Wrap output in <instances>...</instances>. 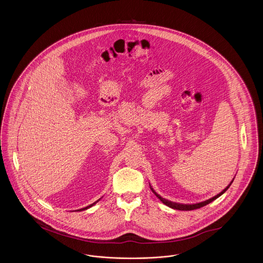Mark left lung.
<instances>
[{"instance_id":"left-lung-1","label":"left lung","mask_w":263,"mask_h":263,"mask_svg":"<svg viewBox=\"0 0 263 263\" xmlns=\"http://www.w3.org/2000/svg\"><path fill=\"white\" fill-rule=\"evenodd\" d=\"M234 179L235 177L233 178L231 182H230V184L225 188V189L223 190L222 192H220L219 194H217L216 196H214V197H212L211 199H209V200H204V201H200V202H198V203H191V204H185V203H178V202H173V201H170L168 200H165L164 198H161L158 194H157V192L155 191V190L152 188V186H149L151 187V190L153 191V193L158 197L159 200H161L165 205H167L169 208H171V209H173V210H197V209H200V208H202V206H204V205H206V204H209L210 202L211 201H213L214 200H216L217 198H219L221 195H223L228 188L231 186L232 183H233V181H234Z\"/></svg>"}]
</instances>
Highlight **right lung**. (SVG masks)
<instances>
[{"mask_svg":"<svg viewBox=\"0 0 263 263\" xmlns=\"http://www.w3.org/2000/svg\"><path fill=\"white\" fill-rule=\"evenodd\" d=\"M100 200H101V199H100ZM97 200V201H95V202H93V203H92V204H90V205H88V206H86V208H84V209H81V210H79V211H81V210H88V209H89V208H91V206H93V205H94V204H96V203H97V202H98V201H99V200ZM78 210H77V211H78Z\"/></svg>","mask_w":263,"mask_h":263,"instance_id":"1","label":"right lung"}]
</instances>
